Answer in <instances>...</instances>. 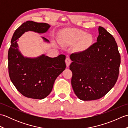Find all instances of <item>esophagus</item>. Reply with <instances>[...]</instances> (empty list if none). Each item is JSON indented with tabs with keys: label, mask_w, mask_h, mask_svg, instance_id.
I'll list each match as a JSON object with an SVG mask.
<instances>
[{
	"label": "esophagus",
	"mask_w": 128,
	"mask_h": 128,
	"mask_svg": "<svg viewBox=\"0 0 128 128\" xmlns=\"http://www.w3.org/2000/svg\"><path fill=\"white\" fill-rule=\"evenodd\" d=\"M66 66L67 67L69 66L70 63H71V60H70L69 58H67L66 59Z\"/></svg>",
	"instance_id": "esophagus-1"
}]
</instances>
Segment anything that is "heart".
I'll return each mask as SVG.
<instances>
[{
    "label": "heart",
    "instance_id": "heart-1",
    "mask_svg": "<svg viewBox=\"0 0 128 128\" xmlns=\"http://www.w3.org/2000/svg\"><path fill=\"white\" fill-rule=\"evenodd\" d=\"M61 41L66 46L74 45L78 43L81 48L87 49L92 44L94 38L90 34L79 29H69L61 34Z\"/></svg>",
    "mask_w": 128,
    "mask_h": 128
}]
</instances>
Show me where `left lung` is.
I'll return each instance as SVG.
<instances>
[{
    "label": "left lung",
    "mask_w": 128,
    "mask_h": 128,
    "mask_svg": "<svg viewBox=\"0 0 128 128\" xmlns=\"http://www.w3.org/2000/svg\"><path fill=\"white\" fill-rule=\"evenodd\" d=\"M97 42L88 50L72 53L70 69L72 72V85L81 100L100 99L114 86L118 79L120 56L112 34L98 28Z\"/></svg>",
    "instance_id": "8db88e82"
}]
</instances>
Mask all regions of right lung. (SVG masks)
Segmentation results:
<instances>
[{
  "mask_svg": "<svg viewBox=\"0 0 128 128\" xmlns=\"http://www.w3.org/2000/svg\"><path fill=\"white\" fill-rule=\"evenodd\" d=\"M50 25L28 21L16 30L8 52V69L12 82L23 96L34 99H43L52 90L56 78L66 69V56L50 58L45 54L36 57L24 56L18 50V38L26 32H47ZM45 42L50 41L42 37Z\"/></svg>",
  "mask_w": 128,
  "mask_h": 128,
  "instance_id": "1",
  "label": "right lung"
}]
</instances>
